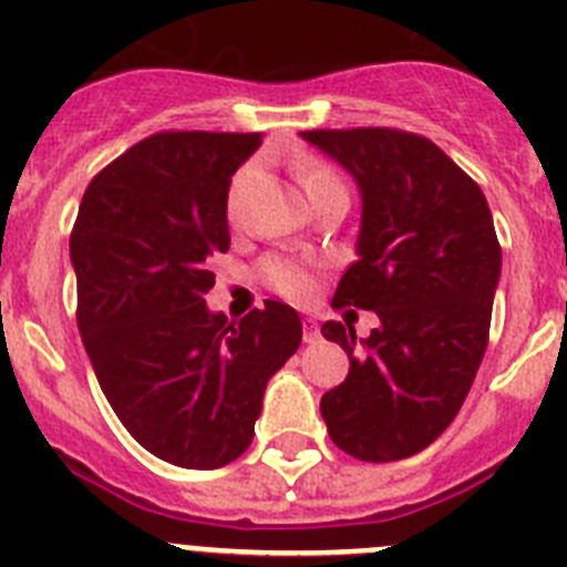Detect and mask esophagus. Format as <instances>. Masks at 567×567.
Masks as SVG:
<instances>
[{
	"label": "esophagus",
	"instance_id": "34e87169",
	"mask_svg": "<svg viewBox=\"0 0 567 567\" xmlns=\"http://www.w3.org/2000/svg\"><path fill=\"white\" fill-rule=\"evenodd\" d=\"M301 338H305V343L319 341V324L310 319H305V324H301Z\"/></svg>",
	"mask_w": 567,
	"mask_h": 567
}]
</instances>
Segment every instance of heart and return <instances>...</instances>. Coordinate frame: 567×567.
Listing matches in <instances>:
<instances>
[{"instance_id":"heart-1","label":"heart","mask_w":567,"mask_h":567,"mask_svg":"<svg viewBox=\"0 0 567 567\" xmlns=\"http://www.w3.org/2000/svg\"><path fill=\"white\" fill-rule=\"evenodd\" d=\"M296 178H299L301 189L305 193H316L319 187L330 182H341L338 173L332 171L330 164L321 162V158H301L296 164ZM231 204H235V195H231ZM262 279L271 290L282 293L285 299H293V301H308L313 296L316 282H313V274H310L308 266H301L296 259H285V257H268L262 262Z\"/></svg>"}]
</instances>
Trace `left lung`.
Instances as JSON below:
<instances>
[{
  "mask_svg": "<svg viewBox=\"0 0 567 567\" xmlns=\"http://www.w3.org/2000/svg\"><path fill=\"white\" fill-rule=\"evenodd\" d=\"M361 187L358 259L332 308L374 310L372 336L327 321L349 374L321 396L332 442L361 462H400L451 425L489 341L501 243L484 193L442 147L400 128L301 131Z\"/></svg>",
  "mask_w": 567,
  "mask_h": 567,
  "instance_id": "8db88e82",
  "label": "left lung"
}]
</instances>
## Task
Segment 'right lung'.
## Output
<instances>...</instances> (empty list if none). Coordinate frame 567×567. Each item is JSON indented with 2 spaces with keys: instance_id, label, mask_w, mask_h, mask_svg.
<instances>
[{
  "instance_id": "obj_1",
  "label": "right lung",
  "mask_w": 567,
  "mask_h": 567,
  "mask_svg": "<svg viewBox=\"0 0 567 567\" xmlns=\"http://www.w3.org/2000/svg\"><path fill=\"white\" fill-rule=\"evenodd\" d=\"M262 134L158 131L92 178L69 237L78 330L97 383L136 442L176 467L248 451L266 385L299 349V313L266 301L209 313V262L229 251L231 176Z\"/></svg>"
}]
</instances>
